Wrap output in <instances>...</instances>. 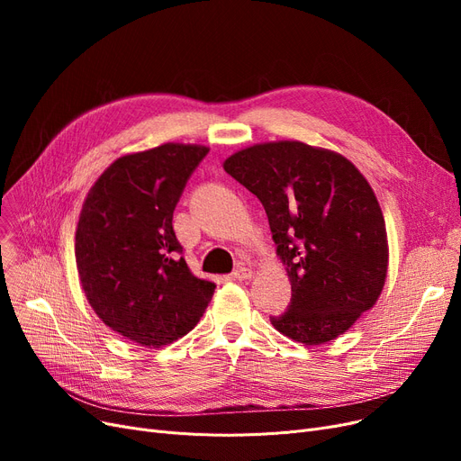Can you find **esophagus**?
Returning a JSON list of instances; mask_svg holds the SVG:
<instances>
[{"instance_id":"obj_1","label":"esophagus","mask_w":461,"mask_h":461,"mask_svg":"<svg viewBox=\"0 0 461 461\" xmlns=\"http://www.w3.org/2000/svg\"><path fill=\"white\" fill-rule=\"evenodd\" d=\"M252 276H254L252 269H249V267H243V265H240V267H237V269L231 273V278H233V280H239V282H243V280H250Z\"/></svg>"}]
</instances>
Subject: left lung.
<instances>
[{"instance_id": "left-lung-1", "label": "left lung", "mask_w": 461, "mask_h": 461, "mask_svg": "<svg viewBox=\"0 0 461 461\" xmlns=\"http://www.w3.org/2000/svg\"><path fill=\"white\" fill-rule=\"evenodd\" d=\"M226 172L261 202L292 304L273 327L304 346L351 329L377 303L389 269V240L375 194L344 155L280 140L224 160Z\"/></svg>"}]
</instances>
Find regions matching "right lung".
I'll return each instance as SVG.
<instances>
[{
  "label": "right lung",
  "mask_w": 461,
  "mask_h": 461,
  "mask_svg": "<svg viewBox=\"0 0 461 461\" xmlns=\"http://www.w3.org/2000/svg\"><path fill=\"white\" fill-rule=\"evenodd\" d=\"M209 148L162 143L115 158L84 200L75 237L87 303L117 334L162 348L196 327L216 284L194 276L174 209Z\"/></svg>",
  "instance_id": "add662e5"
}]
</instances>
